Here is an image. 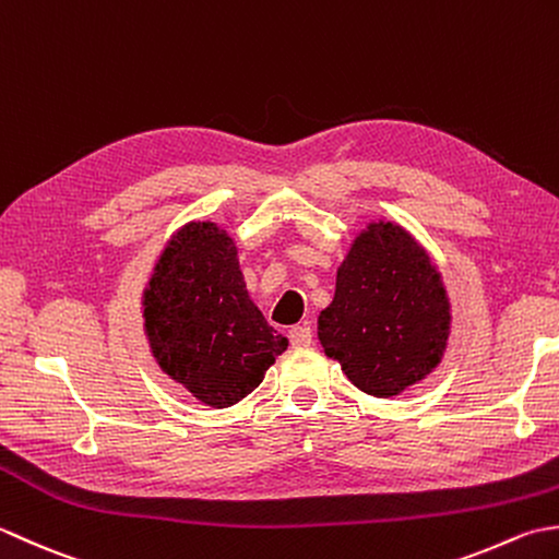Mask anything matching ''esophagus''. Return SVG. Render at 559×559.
Wrapping results in <instances>:
<instances>
[{"instance_id":"esophagus-1","label":"esophagus","mask_w":559,"mask_h":559,"mask_svg":"<svg viewBox=\"0 0 559 559\" xmlns=\"http://www.w3.org/2000/svg\"><path fill=\"white\" fill-rule=\"evenodd\" d=\"M289 343L294 347H309L313 343V330L309 325L289 328Z\"/></svg>"}]
</instances>
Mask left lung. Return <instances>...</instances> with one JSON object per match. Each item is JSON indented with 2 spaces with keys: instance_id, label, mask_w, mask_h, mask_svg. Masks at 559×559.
<instances>
[{
  "instance_id": "obj_1",
  "label": "left lung",
  "mask_w": 559,
  "mask_h": 559,
  "mask_svg": "<svg viewBox=\"0 0 559 559\" xmlns=\"http://www.w3.org/2000/svg\"><path fill=\"white\" fill-rule=\"evenodd\" d=\"M449 330L447 289L425 248L393 222L369 224L318 316L325 355L359 391L391 397L439 367Z\"/></svg>"
}]
</instances>
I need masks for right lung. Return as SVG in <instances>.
<instances>
[{
  "label": "right lung",
  "instance_id": "obj_1",
  "mask_svg": "<svg viewBox=\"0 0 559 559\" xmlns=\"http://www.w3.org/2000/svg\"><path fill=\"white\" fill-rule=\"evenodd\" d=\"M142 304L158 367L204 405L243 401L287 349L250 301L234 238L214 222H190L170 236Z\"/></svg>",
  "mask_w": 559,
  "mask_h": 559
}]
</instances>
